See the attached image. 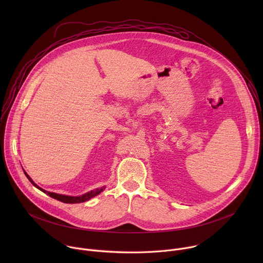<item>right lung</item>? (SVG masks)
I'll use <instances>...</instances> for the list:
<instances>
[{"mask_svg": "<svg viewBox=\"0 0 263 263\" xmlns=\"http://www.w3.org/2000/svg\"><path fill=\"white\" fill-rule=\"evenodd\" d=\"M25 173V175L27 176V178L29 179V181L35 186V187H37V189L39 190H41L42 192H44L45 194H47L48 196H50L51 198H53V199H56V200H58V201H60V202H63V203H68V204H74V203H82V202H85V201H88V200H90L91 198H93V197H96V196H98L100 193H102L104 190H105V187L103 186V187H101V189H97V190H95V191H91V192H89V193H87V194H85V195H83V196H80V197H70V196H63V195H58V194H54V193H50V192H47V191H45V190H43V189H41V187H39L37 186L34 182H33V180L27 175V173L26 172H24Z\"/></svg>", "mask_w": 263, "mask_h": 263, "instance_id": "1", "label": "right lung"}]
</instances>
